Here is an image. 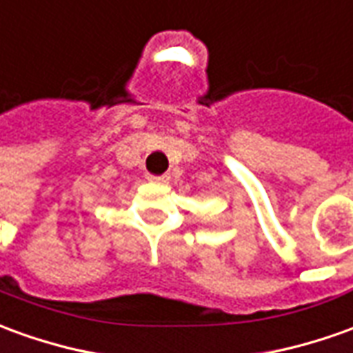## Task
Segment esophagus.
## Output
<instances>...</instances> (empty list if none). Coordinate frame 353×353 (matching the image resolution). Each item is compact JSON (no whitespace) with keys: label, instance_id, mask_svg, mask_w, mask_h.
Instances as JSON below:
<instances>
[{"label":"esophagus","instance_id":"1","mask_svg":"<svg viewBox=\"0 0 353 353\" xmlns=\"http://www.w3.org/2000/svg\"><path fill=\"white\" fill-rule=\"evenodd\" d=\"M149 177V181H154V183H166L170 179V176L166 174H162V176H147Z\"/></svg>","mask_w":353,"mask_h":353}]
</instances>
